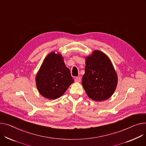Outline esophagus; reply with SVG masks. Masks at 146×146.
Masks as SVG:
<instances>
[{
  "label": "esophagus",
  "mask_w": 146,
  "mask_h": 146,
  "mask_svg": "<svg viewBox=\"0 0 146 146\" xmlns=\"http://www.w3.org/2000/svg\"><path fill=\"white\" fill-rule=\"evenodd\" d=\"M74 81L76 82H80L81 81V78L80 77H76V78L74 79Z\"/></svg>",
  "instance_id": "34e87169"
}]
</instances>
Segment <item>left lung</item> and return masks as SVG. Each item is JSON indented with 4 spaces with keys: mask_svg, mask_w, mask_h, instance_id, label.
<instances>
[{
    "mask_svg": "<svg viewBox=\"0 0 146 146\" xmlns=\"http://www.w3.org/2000/svg\"><path fill=\"white\" fill-rule=\"evenodd\" d=\"M82 84L87 96L96 102L108 99L113 94L117 84V76L104 53L95 50L86 58Z\"/></svg>",
    "mask_w": 146,
    "mask_h": 146,
    "instance_id": "1",
    "label": "left lung"
}]
</instances>
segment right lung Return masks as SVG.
<instances>
[{"label":"right lung","instance_id":"obj_1","mask_svg":"<svg viewBox=\"0 0 146 146\" xmlns=\"http://www.w3.org/2000/svg\"><path fill=\"white\" fill-rule=\"evenodd\" d=\"M70 70L60 54L52 52L44 59L36 77L39 93L48 99L60 98L73 83Z\"/></svg>","mask_w":146,"mask_h":146}]
</instances>
